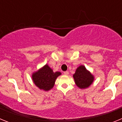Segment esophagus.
Returning a JSON list of instances; mask_svg holds the SVG:
<instances>
[{"mask_svg": "<svg viewBox=\"0 0 122 122\" xmlns=\"http://www.w3.org/2000/svg\"><path fill=\"white\" fill-rule=\"evenodd\" d=\"M63 73H64L65 75H68V74H69V72L68 71H65Z\"/></svg>", "mask_w": 122, "mask_h": 122, "instance_id": "obj_1", "label": "esophagus"}]
</instances>
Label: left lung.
Listing matches in <instances>:
<instances>
[{
    "label": "left lung",
    "mask_w": 122,
    "mask_h": 122,
    "mask_svg": "<svg viewBox=\"0 0 122 122\" xmlns=\"http://www.w3.org/2000/svg\"><path fill=\"white\" fill-rule=\"evenodd\" d=\"M74 81L76 86L80 89H86L92 84L94 77L84 66L81 65L76 69L73 74Z\"/></svg>",
    "instance_id": "obj_1"
}]
</instances>
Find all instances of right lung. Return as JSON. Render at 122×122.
Listing matches in <instances>:
<instances>
[{"instance_id":"right-lung-1","label":"right lung","mask_w":122,"mask_h":122,"mask_svg":"<svg viewBox=\"0 0 122 122\" xmlns=\"http://www.w3.org/2000/svg\"><path fill=\"white\" fill-rule=\"evenodd\" d=\"M60 74V72H53L48 65H45L39 70L33 73L32 79L40 89L48 91L54 87L56 79Z\"/></svg>"}]
</instances>
